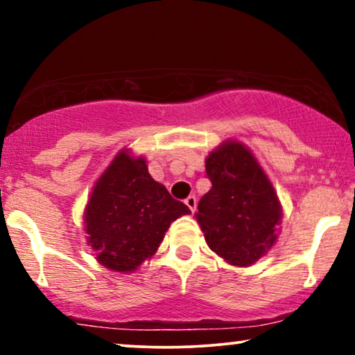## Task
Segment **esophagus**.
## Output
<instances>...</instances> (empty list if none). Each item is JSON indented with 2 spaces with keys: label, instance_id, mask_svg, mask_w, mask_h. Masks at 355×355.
Returning a JSON list of instances; mask_svg holds the SVG:
<instances>
[{
  "label": "esophagus",
  "instance_id": "1",
  "mask_svg": "<svg viewBox=\"0 0 355 355\" xmlns=\"http://www.w3.org/2000/svg\"><path fill=\"white\" fill-rule=\"evenodd\" d=\"M187 205V208L189 210H191L192 213L196 211V208H197V198H196V196H189L187 198H186V202H184Z\"/></svg>",
  "mask_w": 355,
  "mask_h": 355
}]
</instances>
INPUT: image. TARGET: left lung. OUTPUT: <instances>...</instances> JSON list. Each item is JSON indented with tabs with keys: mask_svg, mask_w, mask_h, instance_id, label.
<instances>
[{
	"mask_svg": "<svg viewBox=\"0 0 355 355\" xmlns=\"http://www.w3.org/2000/svg\"><path fill=\"white\" fill-rule=\"evenodd\" d=\"M211 189L196 220L210 249L232 266H252L276 244L283 208L252 150L225 140L205 159Z\"/></svg>",
	"mask_w": 355,
	"mask_h": 355,
	"instance_id": "obj_1",
	"label": "left lung"
}]
</instances>
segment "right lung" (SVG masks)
Returning <instances> with one entry per match:
<instances>
[{
  "label": "right lung",
  "mask_w": 355,
  "mask_h": 355,
  "mask_svg": "<svg viewBox=\"0 0 355 355\" xmlns=\"http://www.w3.org/2000/svg\"><path fill=\"white\" fill-rule=\"evenodd\" d=\"M189 213L187 205L174 200L150 176L144 157L123 148L96 179L87 200V244L105 268L132 273L155 255L171 223Z\"/></svg>",
  "instance_id": "right-lung-1"
}]
</instances>
